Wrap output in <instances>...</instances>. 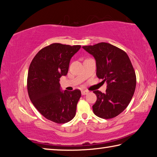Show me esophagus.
Segmentation results:
<instances>
[{
  "instance_id": "1",
  "label": "esophagus",
  "mask_w": 157,
  "mask_h": 157,
  "mask_svg": "<svg viewBox=\"0 0 157 157\" xmlns=\"http://www.w3.org/2000/svg\"><path fill=\"white\" fill-rule=\"evenodd\" d=\"M81 93H82V95H86L87 94H88L89 91H82Z\"/></svg>"
}]
</instances>
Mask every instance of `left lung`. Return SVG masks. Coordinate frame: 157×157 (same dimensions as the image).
<instances>
[{
	"label": "left lung",
	"mask_w": 157,
	"mask_h": 157,
	"mask_svg": "<svg viewBox=\"0 0 157 157\" xmlns=\"http://www.w3.org/2000/svg\"><path fill=\"white\" fill-rule=\"evenodd\" d=\"M82 48L95 58L98 78L107 82L105 94L94 91L97 96L94 113L101 118H114L127 108L136 89V74L131 61L123 50L105 42Z\"/></svg>",
	"instance_id": "obj_1"
}]
</instances>
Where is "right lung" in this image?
<instances>
[{
  "label": "right lung",
  "instance_id": "add662e5",
  "mask_svg": "<svg viewBox=\"0 0 157 157\" xmlns=\"http://www.w3.org/2000/svg\"><path fill=\"white\" fill-rule=\"evenodd\" d=\"M80 46L58 43L42 48L29 67L28 92L32 103L48 120L65 123L75 117L81 91H62L59 78L68 73L71 59Z\"/></svg>",
  "mask_w": 157,
  "mask_h": 157
}]
</instances>
